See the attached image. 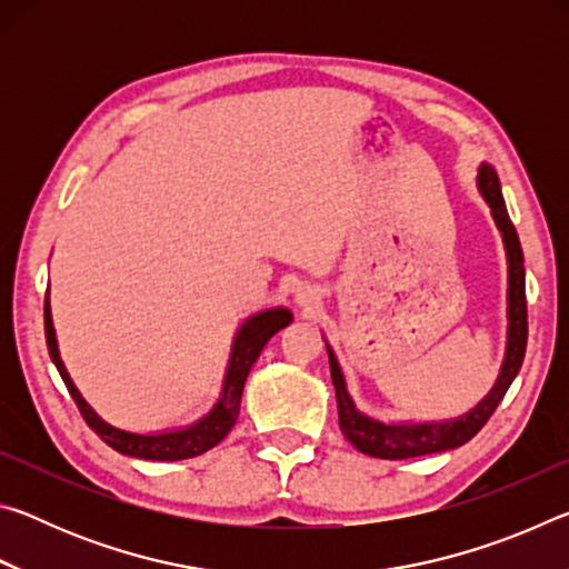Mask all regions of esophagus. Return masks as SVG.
<instances>
[{
	"mask_svg": "<svg viewBox=\"0 0 569 569\" xmlns=\"http://www.w3.org/2000/svg\"><path fill=\"white\" fill-rule=\"evenodd\" d=\"M296 303L306 308V311H311V308L321 303V291L316 286H301L296 291Z\"/></svg>",
	"mask_w": 569,
	"mask_h": 569,
	"instance_id": "34e87169",
	"label": "esophagus"
}]
</instances>
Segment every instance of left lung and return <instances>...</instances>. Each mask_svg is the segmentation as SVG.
<instances>
[{"mask_svg":"<svg viewBox=\"0 0 569 569\" xmlns=\"http://www.w3.org/2000/svg\"><path fill=\"white\" fill-rule=\"evenodd\" d=\"M477 188L481 198L487 200L489 210H492V218L502 233V243L507 250V349H505V361L502 369H499V377L495 381L492 391L481 399L475 409L461 413L457 419L447 421H421V423H387L379 419H371L356 409L353 399L349 397V389H346V379L339 361H336V353L329 343H326V351H329V363H331V381L336 389V403H339V423L343 437L351 441V445L363 451L369 457L379 459H409V457H423V455H437V451H449L477 435V431L485 427L492 417L499 401L505 399L509 383L515 381L519 366L525 359L527 349V298H525V256L522 246H519L517 230L509 220L502 188H499V178L492 166L481 162L479 176H477Z\"/></svg>","mask_w":569,"mask_h":569,"instance_id":"8db88e82","label":"left lung"}]
</instances>
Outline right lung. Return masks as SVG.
Segmentation results:
<instances>
[{"label":"right lung","mask_w":569,"mask_h":569,"mask_svg":"<svg viewBox=\"0 0 569 569\" xmlns=\"http://www.w3.org/2000/svg\"><path fill=\"white\" fill-rule=\"evenodd\" d=\"M291 321H293V313L283 306L268 308V311L250 316V319H246L236 333L233 349H230V359H228V369H226V379H223V391H220V399L216 401V407L210 409L206 417H200L198 421H192L182 429L158 431V435H134V431H124L104 421L100 413L82 399V393L77 391L74 381L70 379V373H67L64 363L60 359V349H57L50 296L44 298L47 349H50L52 363L57 366V371H60L67 391L72 393L82 419L88 421V427L94 431V435H98L104 445L112 447L114 451H120L124 457L150 459V461L190 459V457L206 455L208 449L220 445L238 419L240 397H243V387L250 373V366L256 363L258 356H261L263 346L271 341V336L286 329Z\"/></svg>","instance_id":"right-lung-1"}]
</instances>
